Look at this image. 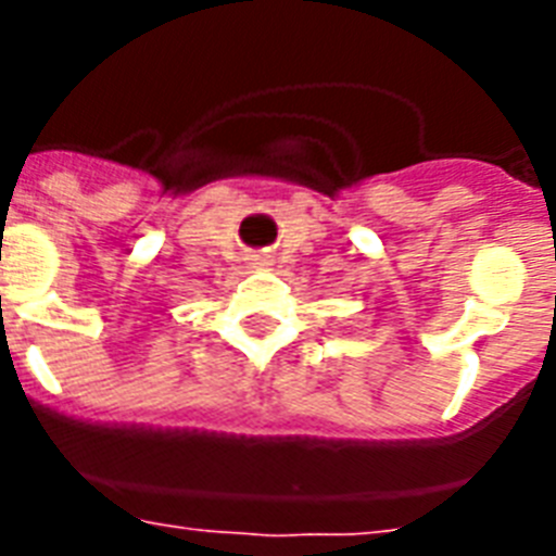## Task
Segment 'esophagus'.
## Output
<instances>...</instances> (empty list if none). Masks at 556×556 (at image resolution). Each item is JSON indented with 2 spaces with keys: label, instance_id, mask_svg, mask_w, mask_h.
I'll return each instance as SVG.
<instances>
[{
  "label": "esophagus",
  "instance_id": "1",
  "mask_svg": "<svg viewBox=\"0 0 556 556\" xmlns=\"http://www.w3.org/2000/svg\"><path fill=\"white\" fill-rule=\"evenodd\" d=\"M256 265H268V260H256Z\"/></svg>",
  "mask_w": 556,
  "mask_h": 556
}]
</instances>
